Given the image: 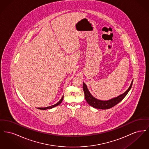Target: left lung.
I'll return each mask as SVG.
<instances>
[{"label":"left lung","instance_id":"left-lung-1","mask_svg":"<svg viewBox=\"0 0 149 149\" xmlns=\"http://www.w3.org/2000/svg\"><path fill=\"white\" fill-rule=\"evenodd\" d=\"M132 83L133 80L132 81L131 84L128 88L127 90L124 93L120 94L118 97L108 100H101L94 98L92 95V94L89 92V90L87 88V86L83 82V91L85 95V100L91 106L95 108H98L100 109H109L117 104L118 103H120V101L122 100V99L126 96V95L128 93L132 87Z\"/></svg>","mask_w":149,"mask_h":149}]
</instances>
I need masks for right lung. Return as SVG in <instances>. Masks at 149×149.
<instances>
[{
	"mask_svg": "<svg viewBox=\"0 0 149 149\" xmlns=\"http://www.w3.org/2000/svg\"><path fill=\"white\" fill-rule=\"evenodd\" d=\"M63 98H64V96H63V97L61 98V99H60V100L56 104H54V105H53V106H51L50 107H45V108H40L39 109H42V110H46V109H51V108H54V107H55L59 105L60 104H61V103L62 102V101H63Z\"/></svg>",
	"mask_w": 149,
	"mask_h": 149,
	"instance_id": "1",
	"label": "right lung"
}]
</instances>
